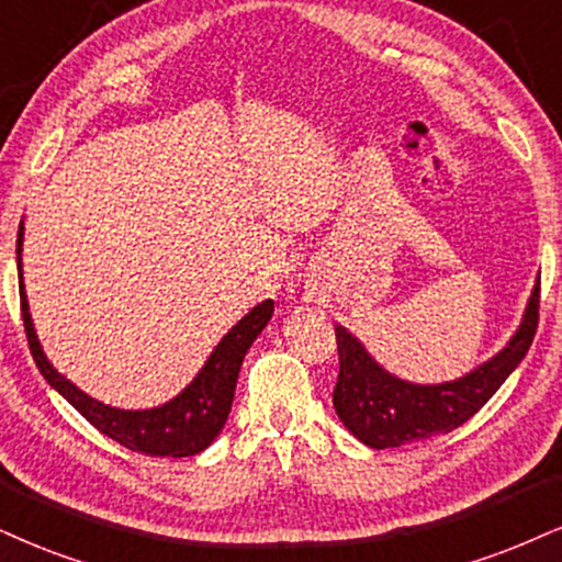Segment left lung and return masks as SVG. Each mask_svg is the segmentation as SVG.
Returning a JSON list of instances; mask_svg holds the SVG:
<instances>
[{
	"label": "left lung",
	"mask_w": 562,
	"mask_h": 562,
	"mask_svg": "<svg viewBox=\"0 0 562 562\" xmlns=\"http://www.w3.org/2000/svg\"><path fill=\"white\" fill-rule=\"evenodd\" d=\"M539 323V281L526 304L524 321L503 351L459 380L417 385L383 370L349 330L336 325L338 380L334 406L338 419L370 448H398L406 442L450 432L472 419L493 398L505 378L521 364Z\"/></svg>",
	"instance_id": "obj_1"
}]
</instances>
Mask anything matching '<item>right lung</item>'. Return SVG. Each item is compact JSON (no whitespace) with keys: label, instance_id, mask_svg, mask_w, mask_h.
<instances>
[{"label":"right lung","instance_id":"1","mask_svg":"<svg viewBox=\"0 0 562 562\" xmlns=\"http://www.w3.org/2000/svg\"><path fill=\"white\" fill-rule=\"evenodd\" d=\"M23 221L18 232V273H20V310H23V325L27 346H31L33 362L46 378V383L65 396L95 429H101L106 438L120 442V446L137 450L145 456H171V459H184L205 450L216 440L224 429L228 412H232L234 387H237L239 367L247 349L252 346L260 330L266 328L270 315H273V300L260 302L241 321L234 325L228 334L221 338L213 355L207 357L198 378L171 398L169 404L145 408V412H124L90 398L80 387H75L65 375H59L48 362L44 349H41L36 328H33L31 313H27V296L23 286Z\"/></svg>","mask_w":562,"mask_h":562}]
</instances>
